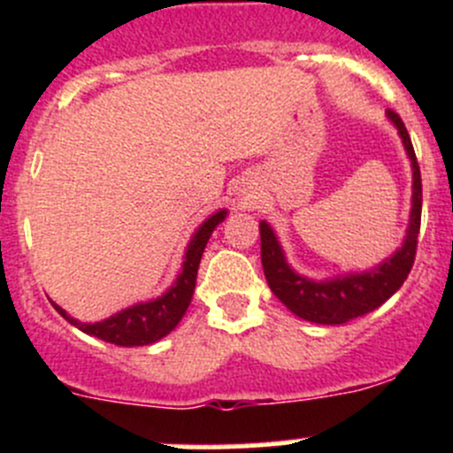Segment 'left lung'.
<instances>
[{"label":"left lung","mask_w":453,"mask_h":453,"mask_svg":"<svg viewBox=\"0 0 453 453\" xmlns=\"http://www.w3.org/2000/svg\"><path fill=\"white\" fill-rule=\"evenodd\" d=\"M388 120L395 125L403 149L408 153L410 166H412V210H410V223L405 230V239L396 252L374 267L364 272H349L340 276L315 278L303 276L287 263L285 250L278 241L276 232L267 221H260V260L263 272L267 278L269 289L278 300L298 318L315 324H346L355 318H362L377 307H381L388 298L399 291L412 269L414 254H417V239L421 230V171H418L417 155H414L412 140L403 120L395 111L388 109Z\"/></svg>","instance_id":"obj_1"}]
</instances>
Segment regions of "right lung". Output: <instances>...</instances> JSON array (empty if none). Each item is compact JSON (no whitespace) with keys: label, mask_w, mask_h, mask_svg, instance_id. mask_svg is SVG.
<instances>
[{"label":"right lung","mask_w":453,"mask_h":453,"mask_svg":"<svg viewBox=\"0 0 453 453\" xmlns=\"http://www.w3.org/2000/svg\"><path fill=\"white\" fill-rule=\"evenodd\" d=\"M226 217V208L217 210V212L210 214L197 230H195L188 245H186L184 263H181L180 273L173 280V285L162 296H157V298L131 304V307L109 315V318L100 319V322H81V319L72 318L65 309L58 307L57 303H52V307L67 322L74 324L79 331H83L91 337H98L103 342H109V344L127 346V349H131V346L155 344L162 337H166L181 322L186 311H188V304L195 294V285H197V269L201 256H203V250L208 245L212 232L217 230V226Z\"/></svg>","instance_id":"add662e5"}]
</instances>
